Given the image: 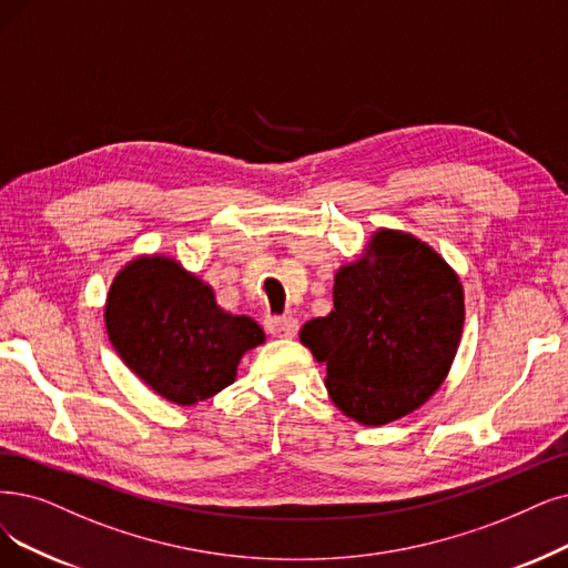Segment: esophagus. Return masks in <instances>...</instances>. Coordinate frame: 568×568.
Listing matches in <instances>:
<instances>
[{
    "instance_id": "34e87169",
    "label": "esophagus",
    "mask_w": 568,
    "mask_h": 568,
    "mask_svg": "<svg viewBox=\"0 0 568 568\" xmlns=\"http://www.w3.org/2000/svg\"><path fill=\"white\" fill-rule=\"evenodd\" d=\"M265 328L275 337H293L298 333V320H293V316H267Z\"/></svg>"
}]
</instances>
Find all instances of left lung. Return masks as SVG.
Returning <instances> with one entry per match:
<instances>
[{
  "label": "left lung",
  "instance_id": "1",
  "mask_svg": "<svg viewBox=\"0 0 568 568\" xmlns=\"http://www.w3.org/2000/svg\"><path fill=\"white\" fill-rule=\"evenodd\" d=\"M464 328V286L410 233L379 229L335 272L333 310L301 328L326 363V389L347 417L379 426L410 415L449 373Z\"/></svg>",
  "mask_w": 568,
  "mask_h": 568
}]
</instances>
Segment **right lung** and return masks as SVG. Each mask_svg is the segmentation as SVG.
<instances>
[{
  "instance_id": "1",
  "label": "right lung",
  "mask_w": 568,
  "mask_h": 568,
  "mask_svg": "<svg viewBox=\"0 0 568 568\" xmlns=\"http://www.w3.org/2000/svg\"><path fill=\"white\" fill-rule=\"evenodd\" d=\"M104 324L113 349L149 387L176 405L207 400L235 382L263 328L216 305L210 284L168 256H138L111 282Z\"/></svg>"
}]
</instances>
